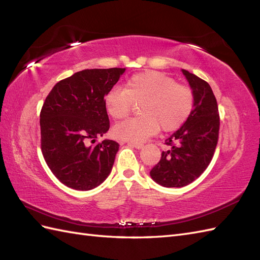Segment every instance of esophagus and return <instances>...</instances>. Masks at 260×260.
<instances>
[{
    "mask_svg": "<svg viewBox=\"0 0 260 260\" xmlns=\"http://www.w3.org/2000/svg\"><path fill=\"white\" fill-rule=\"evenodd\" d=\"M129 145H131L132 147H136V148H138V149H141L143 147V144L142 143H136V142H129L128 143Z\"/></svg>",
    "mask_w": 260,
    "mask_h": 260,
    "instance_id": "esophagus-1",
    "label": "esophagus"
}]
</instances>
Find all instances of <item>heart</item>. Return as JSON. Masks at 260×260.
Listing matches in <instances>:
<instances>
[{"mask_svg":"<svg viewBox=\"0 0 260 260\" xmlns=\"http://www.w3.org/2000/svg\"><path fill=\"white\" fill-rule=\"evenodd\" d=\"M140 104L141 116L119 122L114 127L117 139L142 143L155 136L160 127L169 132L182 125L191 115L193 92L172 78L155 72L133 75L124 89L114 88L104 98L107 114L114 119L128 116Z\"/></svg>","mask_w":260,"mask_h":260,"instance_id":"obj_1","label":"heart"}]
</instances>
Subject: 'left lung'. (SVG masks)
<instances>
[{
    "label": "left lung",
    "instance_id": "1",
    "mask_svg": "<svg viewBox=\"0 0 260 260\" xmlns=\"http://www.w3.org/2000/svg\"><path fill=\"white\" fill-rule=\"evenodd\" d=\"M190 84L194 105L186 121L165 143L171 148L161 153L149 175L165 187H182L198 179L211 161L219 136L217 101L210 85L182 69Z\"/></svg>",
    "mask_w": 260,
    "mask_h": 260
}]
</instances>
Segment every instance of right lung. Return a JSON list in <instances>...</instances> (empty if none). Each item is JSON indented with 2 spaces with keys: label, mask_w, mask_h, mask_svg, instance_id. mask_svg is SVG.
Returning <instances> with one entry per match:
<instances>
[{
  "label": "right lung",
  "mask_w": 260,
  "mask_h": 260,
  "mask_svg": "<svg viewBox=\"0 0 260 260\" xmlns=\"http://www.w3.org/2000/svg\"><path fill=\"white\" fill-rule=\"evenodd\" d=\"M125 68L84 69L60 80L46 96L40 114L41 149L62 184L89 191L109 176L119 144L104 140L109 129L106 93Z\"/></svg>",
  "instance_id": "1"
}]
</instances>
